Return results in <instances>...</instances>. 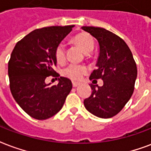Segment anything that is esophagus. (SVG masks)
I'll return each instance as SVG.
<instances>
[{"instance_id":"1","label":"esophagus","mask_w":151,"mask_h":151,"mask_svg":"<svg viewBox=\"0 0 151 151\" xmlns=\"http://www.w3.org/2000/svg\"><path fill=\"white\" fill-rule=\"evenodd\" d=\"M72 85H73V87H77L80 85V82H76V81H72Z\"/></svg>"}]
</instances>
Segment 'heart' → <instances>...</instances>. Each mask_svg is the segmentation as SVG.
Masks as SVG:
<instances>
[{
    "label": "heart",
    "instance_id": "1",
    "mask_svg": "<svg viewBox=\"0 0 151 151\" xmlns=\"http://www.w3.org/2000/svg\"><path fill=\"white\" fill-rule=\"evenodd\" d=\"M73 41L79 45L85 53H89L93 50L94 41L93 37L88 33H80L73 38ZM55 58L58 63H63L65 59V49L63 43H59L55 49ZM63 75L73 81L80 80L86 73L87 67L84 65L70 64L63 69Z\"/></svg>",
    "mask_w": 151,
    "mask_h": 151
}]
</instances>
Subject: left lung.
I'll return each mask as SVG.
<instances>
[{"mask_svg": "<svg viewBox=\"0 0 151 151\" xmlns=\"http://www.w3.org/2000/svg\"><path fill=\"white\" fill-rule=\"evenodd\" d=\"M97 40L100 55L97 69L89 79H102L104 85H91L92 93L84 105L100 118H111L121 111L133 94L137 78V66L132 53L121 38L102 27H81ZM95 81V80H94Z\"/></svg>", "mask_w": 151, "mask_h": 151, "instance_id": "8db88e82", "label": "left lung"}]
</instances>
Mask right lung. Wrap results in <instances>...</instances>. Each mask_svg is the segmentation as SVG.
Here are the masks:
<instances>
[{
    "mask_svg": "<svg viewBox=\"0 0 151 151\" xmlns=\"http://www.w3.org/2000/svg\"><path fill=\"white\" fill-rule=\"evenodd\" d=\"M74 25L51 26L34 30L15 46L8 73L12 95L24 111L36 119H47L60 111L72 89L70 79L60 77L58 84L45 83L57 61L55 49Z\"/></svg>",
    "mask_w": 151,
    "mask_h": 151,
    "instance_id": "obj_1",
    "label": "right lung"
}]
</instances>
